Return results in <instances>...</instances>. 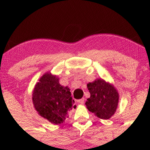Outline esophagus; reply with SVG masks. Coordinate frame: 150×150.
Returning <instances> with one entry per match:
<instances>
[{"label": "esophagus", "instance_id": "obj_1", "mask_svg": "<svg viewBox=\"0 0 150 150\" xmlns=\"http://www.w3.org/2000/svg\"><path fill=\"white\" fill-rule=\"evenodd\" d=\"M77 102L80 103L81 104H83L84 103H85V98H82V99H79V100H77Z\"/></svg>", "mask_w": 150, "mask_h": 150}]
</instances>
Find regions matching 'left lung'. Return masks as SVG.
<instances>
[{
  "label": "left lung",
  "instance_id": "8db88e82",
  "mask_svg": "<svg viewBox=\"0 0 150 150\" xmlns=\"http://www.w3.org/2000/svg\"><path fill=\"white\" fill-rule=\"evenodd\" d=\"M87 89L90 93L85 103L87 109L101 119H109L118 108L119 94L117 89L101 78L87 84Z\"/></svg>",
  "mask_w": 150,
  "mask_h": 150
}]
</instances>
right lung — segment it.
Returning <instances> with one entry per match:
<instances>
[{
	"label": "right lung",
	"instance_id": "1",
	"mask_svg": "<svg viewBox=\"0 0 150 150\" xmlns=\"http://www.w3.org/2000/svg\"><path fill=\"white\" fill-rule=\"evenodd\" d=\"M32 102L39 115L54 125L61 124L72 108H76L68 87L59 83V77L50 72L44 73L32 92Z\"/></svg>",
	"mask_w": 150,
	"mask_h": 150
}]
</instances>
